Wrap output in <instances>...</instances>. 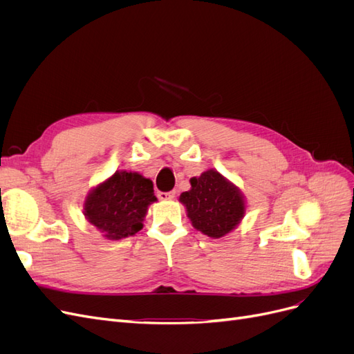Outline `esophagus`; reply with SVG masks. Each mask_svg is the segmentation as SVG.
Here are the masks:
<instances>
[{
  "mask_svg": "<svg viewBox=\"0 0 354 354\" xmlns=\"http://www.w3.org/2000/svg\"><path fill=\"white\" fill-rule=\"evenodd\" d=\"M158 198L160 201H171L176 198V190H171V192H159L158 194Z\"/></svg>",
  "mask_w": 354,
  "mask_h": 354,
  "instance_id": "esophagus-1",
  "label": "esophagus"
}]
</instances>
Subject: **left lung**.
Wrapping results in <instances>:
<instances>
[{"instance_id": "left-lung-1", "label": "left lung", "mask_w": 354, "mask_h": 354, "mask_svg": "<svg viewBox=\"0 0 354 354\" xmlns=\"http://www.w3.org/2000/svg\"><path fill=\"white\" fill-rule=\"evenodd\" d=\"M192 189L180 195L192 226L209 238H221L232 232L245 216L241 190L218 171L208 169L190 178Z\"/></svg>"}]
</instances>
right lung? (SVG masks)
Instances as JSON below:
<instances>
[{
    "label": "right lung",
    "instance_id": "obj_1",
    "mask_svg": "<svg viewBox=\"0 0 354 354\" xmlns=\"http://www.w3.org/2000/svg\"><path fill=\"white\" fill-rule=\"evenodd\" d=\"M155 201L152 180L116 171L90 192L84 202V216L104 238L118 241L143 229L147 207Z\"/></svg>",
    "mask_w": 354,
    "mask_h": 354
}]
</instances>
